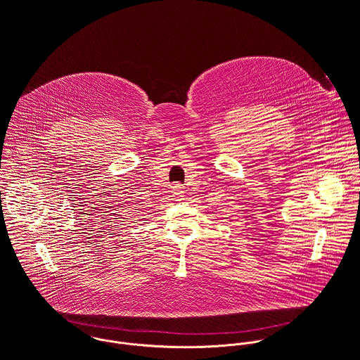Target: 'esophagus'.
Segmentation results:
<instances>
[{
  "label": "esophagus",
  "instance_id": "esophagus-1",
  "mask_svg": "<svg viewBox=\"0 0 360 360\" xmlns=\"http://www.w3.org/2000/svg\"><path fill=\"white\" fill-rule=\"evenodd\" d=\"M172 191H174V195H175L176 198H181L182 193H184V186H182L181 184H175V185L172 186Z\"/></svg>",
  "mask_w": 360,
  "mask_h": 360
}]
</instances>
